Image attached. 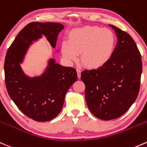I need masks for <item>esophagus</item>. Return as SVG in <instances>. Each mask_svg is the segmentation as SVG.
I'll return each instance as SVG.
<instances>
[{"instance_id":"obj_1","label":"esophagus","mask_w":147,"mask_h":147,"mask_svg":"<svg viewBox=\"0 0 147 147\" xmlns=\"http://www.w3.org/2000/svg\"><path fill=\"white\" fill-rule=\"evenodd\" d=\"M77 77H78V78L80 79V77H81V70H80V69L77 68Z\"/></svg>"}]
</instances>
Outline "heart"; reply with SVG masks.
<instances>
[{
	"label": "heart",
	"instance_id": "obj_1",
	"mask_svg": "<svg viewBox=\"0 0 147 147\" xmlns=\"http://www.w3.org/2000/svg\"><path fill=\"white\" fill-rule=\"evenodd\" d=\"M116 36L112 30L96 26H86L72 29L67 41L61 45L62 55L67 60H80L85 67L98 69L107 64L114 54Z\"/></svg>",
	"mask_w": 147,
	"mask_h": 147
}]
</instances>
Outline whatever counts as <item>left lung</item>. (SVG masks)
<instances>
[{
    "label": "left lung",
    "mask_w": 147,
    "mask_h": 147,
    "mask_svg": "<svg viewBox=\"0 0 147 147\" xmlns=\"http://www.w3.org/2000/svg\"><path fill=\"white\" fill-rule=\"evenodd\" d=\"M109 26L118 39L112 57L102 67L81 73L88 109L105 121L119 118L131 107L139 93L142 72L141 54L131 36Z\"/></svg>",
    "instance_id": "left-lung-1"
}]
</instances>
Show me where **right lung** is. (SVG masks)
Returning <instances> with one entry per match:
<instances>
[{
    "label": "right lung",
    "mask_w": 147,
    "mask_h": 147,
    "mask_svg": "<svg viewBox=\"0 0 147 147\" xmlns=\"http://www.w3.org/2000/svg\"><path fill=\"white\" fill-rule=\"evenodd\" d=\"M63 28L59 23L31 22L19 32L6 54L4 70L8 94L26 116L36 121H47L57 117L67 90L77 81V71L50 59L45 72L31 77L24 73L21 63L30 45L42 35L55 48L58 35Z\"/></svg>",
    "instance_id": "right-lung-1"
}]
</instances>
